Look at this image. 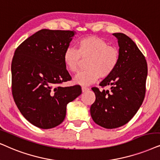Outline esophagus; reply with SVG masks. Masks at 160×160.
Returning a JSON list of instances; mask_svg holds the SVG:
<instances>
[{"mask_svg": "<svg viewBox=\"0 0 160 160\" xmlns=\"http://www.w3.org/2000/svg\"><path fill=\"white\" fill-rule=\"evenodd\" d=\"M88 90H89V88H87V87H86V86H82V92H87V91H88Z\"/></svg>", "mask_w": 160, "mask_h": 160, "instance_id": "obj_1", "label": "esophagus"}]
</instances>
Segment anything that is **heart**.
Returning <instances> with one entry per match:
<instances>
[{"instance_id":"b5f03b06","label":"heart","mask_w":160,"mask_h":160,"mask_svg":"<svg viewBox=\"0 0 160 160\" xmlns=\"http://www.w3.org/2000/svg\"><path fill=\"white\" fill-rule=\"evenodd\" d=\"M80 58H88L86 62L88 69L79 72L74 77V82L81 86H88L96 82L100 77L107 78L114 72L120 60V52L102 38L91 35L79 40L78 49L68 47L65 50L63 62L66 68L71 72H75Z\"/></svg>"}]
</instances>
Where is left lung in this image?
<instances>
[{
	"instance_id": "obj_1",
	"label": "left lung",
	"mask_w": 160,
	"mask_h": 160,
	"mask_svg": "<svg viewBox=\"0 0 160 160\" xmlns=\"http://www.w3.org/2000/svg\"><path fill=\"white\" fill-rule=\"evenodd\" d=\"M118 40L120 60L114 72L100 83L110 86L100 91L94 87L96 100L90 108L95 123L108 129L128 122L140 108L145 94L148 66L136 43L123 33H114Z\"/></svg>"
}]
</instances>
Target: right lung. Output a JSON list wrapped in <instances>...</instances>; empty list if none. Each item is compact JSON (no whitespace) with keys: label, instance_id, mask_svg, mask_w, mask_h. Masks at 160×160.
I'll list each match as a JSON object with an SVG mask.
<instances>
[{"label":"right lung","instance_id":"right-lung-1","mask_svg":"<svg viewBox=\"0 0 160 160\" xmlns=\"http://www.w3.org/2000/svg\"><path fill=\"white\" fill-rule=\"evenodd\" d=\"M74 34L41 29L15 52L11 66L14 100L22 115L40 128H52L62 123L67 104L82 93L79 86H59L72 79L63 54Z\"/></svg>","mask_w":160,"mask_h":160}]
</instances>
